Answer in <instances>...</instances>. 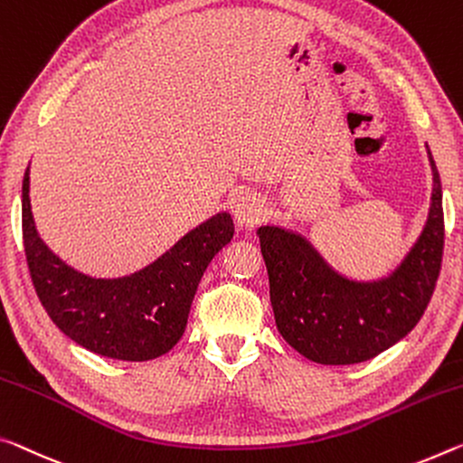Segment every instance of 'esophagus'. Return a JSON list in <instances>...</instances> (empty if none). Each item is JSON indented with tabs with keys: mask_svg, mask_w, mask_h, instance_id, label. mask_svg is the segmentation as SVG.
Returning a JSON list of instances; mask_svg holds the SVG:
<instances>
[{
	"mask_svg": "<svg viewBox=\"0 0 463 463\" xmlns=\"http://www.w3.org/2000/svg\"><path fill=\"white\" fill-rule=\"evenodd\" d=\"M232 216L234 222H237L241 229H253V226L260 224L261 218L266 216V205L260 200V195L241 194L237 200L232 202Z\"/></svg>",
	"mask_w": 463,
	"mask_h": 463,
	"instance_id": "esophagus-1",
	"label": "esophagus"
}]
</instances>
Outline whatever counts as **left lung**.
<instances>
[{"label": "left lung", "mask_w": 463, "mask_h": 463, "mask_svg": "<svg viewBox=\"0 0 463 463\" xmlns=\"http://www.w3.org/2000/svg\"><path fill=\"white\" fill-rule=\"evenodd\" d=\"M432 194L427 222L385 276L356 280L337 271L305 234L258 229L276 327L298 354L319 364H356L412 332L435 290L443 258V189L427 144Z\"/></svg>", "instance_id": "1"}]
</instances>
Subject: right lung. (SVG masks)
<instances>
[{
  "label": "right lung",
  "mask_w": 463,
  "mask_h": 463,
  "mask_svg": "<svg viewBox=\"0 0 463 463\" xmlns=\"http://www.w3.org/2000/svg\"><path fill=\"white\" fill-rule=\"evenodd\" d=\"M31 165L22 181V237L28 269L51 321L80 346L117 361L166 354L187 327L197 284L231 243L229 212L205 220L148 266L121 278L84 274L49 249L31 210Z\"/></svg>",
  "instance_id": "right-lung-1"
}]
</instances>
